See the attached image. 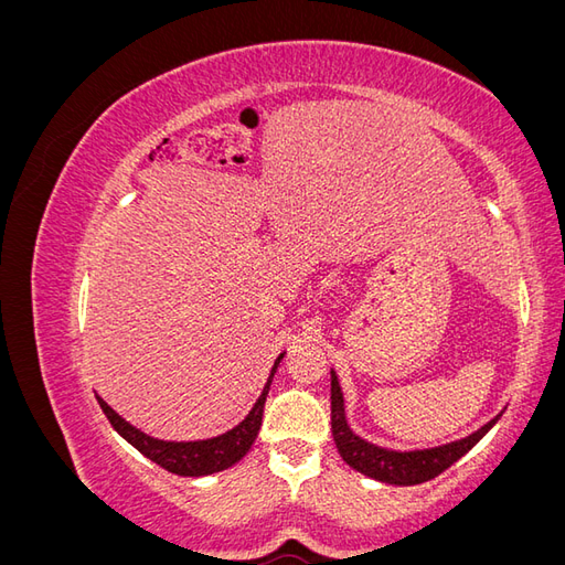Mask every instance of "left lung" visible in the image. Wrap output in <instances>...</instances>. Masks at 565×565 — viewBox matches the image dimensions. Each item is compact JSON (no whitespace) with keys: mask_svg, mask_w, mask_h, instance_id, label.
Returning <instances> with one entry per match:
<instances>
[{"mask_svg":"<svg viewBox=\"0 0 565 565\" xmlns=\"http://www.w3.org/2000/svg\"><path fill=\"white\" fill-rule=\"evenodd\" d=\"M330 372H332V436L341 459H344L347 465L353 467L355 471H361L374 478V481H382L388 486H417L424 481H431V478L452 467L459 457H465L502 417L500 413L498 417H492L473 434L465 438H455L450 443H440V446L415 448V450L384 448L363 436H358L351 429L347 419L344 391H341L337 372L334 370Z\"/></svg>","mask_w":565,"mask_h":565,"instance_id":"obj_1","label":"left lung"}]
</instances>
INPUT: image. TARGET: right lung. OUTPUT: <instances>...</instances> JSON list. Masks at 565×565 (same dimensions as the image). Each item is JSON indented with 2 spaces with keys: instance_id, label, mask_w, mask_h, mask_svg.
<instances>
[{
  "instance_id": "obj_1",
  "label": "right lung",
  "mask_w": 565,
  "mask_h": 565,
  "mask_svg": "<svg viewBox=\"0 0 565 565\" xmlns=\"http://www.w3.org/2000/svg\"><path fill=\"white\" fill-rule=\"evenodd\" d=\"M282 358H285V351L276 358V363H273L262 396L256 398L247 417L241 424H235L233 429H228L226 434H218L212 438H200V440L156 438V436L141 431L139 426L127 422L119 413H115V409L104 398L100 396H96V398H98L100 407H104L106 417L110 419L113 429L122 436L129 446H134L141 455L156 461V465H160L162 469L172 471V473H179V476H210V473L224 471V469L237 465V461H241L249 452L252 443L256 440V436H259V429H262L264 405H266L273 374H276Z\"/></svg>"
}]
</instances>
